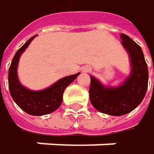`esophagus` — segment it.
<instances>
[{
	"instance_id": "esophagus-1",
	"label": "esophagus",
	"mask_w": 154,
	"mask_h": 154,
	"mask_svg": "<svg viewBox=\"0 0 154 154\" xmlns=\"http://www.w3.org/2000/svg\"><path fill=\"white\" fill-rule=\"evenodd\" d=\"M82 71L85 72H91V69L90 68H84Z\"/></svg>"
}]
</instances>
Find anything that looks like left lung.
<instances>
[{
	"label": "left lung",
	"mask_w": 154,
	"mask_h": 154,
	"mask_svg": "<svg viewBox=\"0 0 154 154\" xmlns=\"http://www.w3.org/2000/svg\"><path fill=\"white\" fill-rule=\"evenodd\" d=\"M120 37L130 57L131 74L122 85L116 88L105 87L91 76L89 89L94 107L111 116H122L135 109L141 103L148 88V66L140 47L125 34H121Z\"/></svg>",
	"instance_id": "left-lung-1"
}]
</instances>
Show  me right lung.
<instances>
[{
  "label": "right lung",
  "instance_id": "obj_1",
  "mask_svg": "<svg viewBox=\"0 0 154 154\" xmlns=\"http://www.w3.org/2000/svg\"><path fill=\"white\" fill-rule=\"evenodd\" d=\"M35 36H32L25 45H23L14 56L9 68L8 82L11 96L21 109L33 116H42L50 114L60 107L62 103L64 90L80 73L64 77L42 91H31L21 85L17 78L18 61L21 54L28 47Z\"/></svg>",
  "mask_w": 154,
  "mask_h": 154
}]
</instances>
